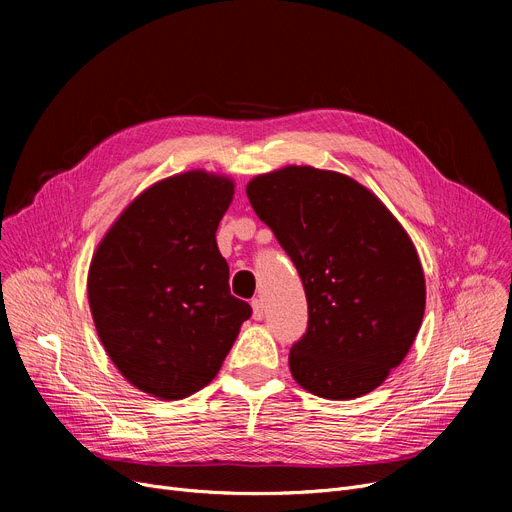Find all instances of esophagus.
Returning <instances> with one entry per match:
<instances>
[{"label":"esophagus","mask_w":512,"mask_h":512,"mask_svg":"<svg viewBox=\"0 0 512 512\" xmlns=\"http://www.w3.org/2000/svg\"><path fill=\"white\" fill-rule=\"evenodd\" d=\"M251 305H253V317H255V319H263V313H265L263 299H259V297H257V299H253V303H251Z\"/></svg>","instance_id":"34e87169"}]
</instances>
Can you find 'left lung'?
Segmentation results:
<instances>
[{"mask_svg":"<svg viewBox=\"0 0 512 512\" xmlns=\"http://www.w3.org/2000/svg\"><path fill=\"white\" fill-rule=\"evenodd\" d=\"M247 197L301 276L307 330L290 371L330 400L359 398L402 363L421 328L425 280L411 238L384 203L338 172L288 166Z\"/></svg>","mask_w":512,"mask_h":512,"instance_id":"8db88e82","label":"left lung"}]
</instances>
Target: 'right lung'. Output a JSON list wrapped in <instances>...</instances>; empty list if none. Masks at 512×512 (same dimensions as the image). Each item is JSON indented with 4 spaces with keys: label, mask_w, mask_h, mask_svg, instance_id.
<instances>
[{
    "label": "right lung",
    "mask_w": 512,
    "mask_h": 512,
    "mask_svg": "<svg viewBox=\"0 0 512 512\" xmlns=\"http://www.w3.org/2000/svg\"><path fill=\"white\" fill-rule=\"evenodd\" d=\"M234 195L224 176L186 172L134 199L97 247L89 305L99 340L139 390L178 400L218 375L242 321L215 230Z\"/></svg>",
    "instance_id": "right-lung-1"
}]
</instances>
